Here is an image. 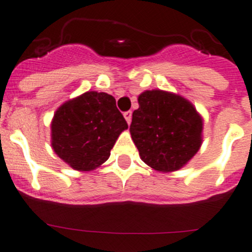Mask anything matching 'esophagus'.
I'll return each mask as SVG.
<instances>
[{
	"mask_svg": "<svg viewBox=\"0 0 252 252\" xmlns=\"http://www.w3.org/2000/svg\"><path fill=\"white\" fill-rule=\"evenodd\" d=\"M124 116H125L127 124H131V120H132V111H131V110L126 111V113H124Z\"/></svg>",
	"mask_w": 252,
	"mask_h": 252,
	"instance_id": "34e87169",
	"label": "esophagus"
}]
</instances>
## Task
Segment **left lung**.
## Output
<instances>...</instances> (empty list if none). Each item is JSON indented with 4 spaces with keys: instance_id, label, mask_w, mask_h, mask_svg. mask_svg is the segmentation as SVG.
<instances>
[{
    "instance_id": "8db88e82",
    "label": "left lung",
    "mask_w": 252,
    "mask_h": 252,
    "mask_svg": "<svg viewBox=\"0 0 252 252\" xmlns=\"http://www.w3.org/2000/svg\"><path fill=\"white\" fill-rule=\"evenodd\" d=\"M132 114L131 137L142 160L159 171L185 165L200 149L202 119L183 96L147 91Z\"/></svg>"
}]
</instances>
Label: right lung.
<instances>
[{
  "label": "right lung",
  "mask_w": 252,
  "mask_h": 252,
  "mask_svg": "<svg viewBox=\"0 0 252 252\" xmlns=\"http://www.w3.org/2000/svg\"><path fill=\"white\" fill-rule=\"evenodd\" d=\"M127 127L114 96L87 92L55 113L52 148L76 170H93L108 160L119 134Z\"/></svg>",
  "instance_id": "right-lung-1"
}]
</instances>
